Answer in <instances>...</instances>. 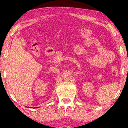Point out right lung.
I'll list each match as a JSON object with an SVG mask.
<instances>
[{
    "label": "right lung",
    "instance_id": "obj_1",
    "mask_svg": "<svg viewBox=\"0 0 128 128\" xmlns=\"http://www.w3.org/2000/svg\"><path fill=\"white\" fill-rule=\"evenodd\" d=\"M36 108H39V107H36Z\"/></svg>",
    "mask_w": 128,
    "mask_h": 128
}]
</instances>
